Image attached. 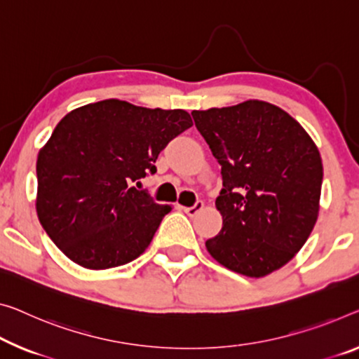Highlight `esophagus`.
Returning a JSON list of instances; mask_svg holds the SVG:
<instances>
[{"mask_svg":"<svg viewBox=\"0 0 359 359\" xmlns=\"http://www.w3.org/2000/svg\"><path fill=\"white\" fill-rule=\"evenodd\" d=\"M203 207H205V203H203L202 201H197L192 207H181V208H183V212L186 215H189V217H194V215H197L198 212H201Z\"/></svg>","mask_w":359,"mask_h":359,"instance_id":"34e87169","label":"esophagus"}]
</instances>
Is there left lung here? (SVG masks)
I'll use <instances>...</instances> for the list:
<instances>
[{
  "label": "left lung",
  "instance_id": "8db88e82",
  "mask_svg": "<svg viewBox=\"0 0 359 359\" xmlns=\"http://www.w3.org/2000/svg\"><path fill=\"white\" fill-rule=\"evenodd\" d=\"M192 117L223 176L215 201L223 226L207 250L231 271L264 278L297 255L316 224L321 154L294 117L258 99Z\"/></svg>",
  "mask_w": 359,
  "mask_h": 359
}]
</instances>
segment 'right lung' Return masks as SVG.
<instances>
[{
  "label": "right lung",
  "mask_w": 359,
  "mask_h": 359,
  "mask_svg": "<svg viewBox=\"0 0 359 359\" xmlns=\"http://www.w3.org/2000/svg\"><path fill=\"white\" fill-rule=\"evenodd\" d=\"M191 126L183 109L120 99L65 115L36 158V215L60 252L96 271L140 257L172 205L154 202L131 183L156 173L158 154Z\"/></svg>",
  "instance_id": "obj_1"
}]
</instances>
